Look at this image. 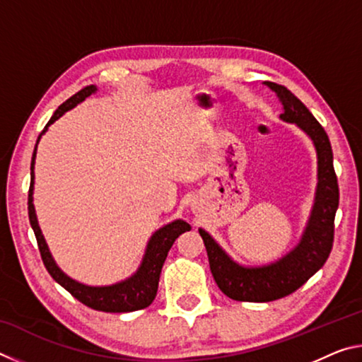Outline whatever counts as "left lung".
<instances>
[{"mask_svg":"<svg viewBox=\"0 0 362 362\" xmlns=\"http://www.w3.org/2000/svg\"><path fill=\"white\" fill-rule=\"evenodd\" d=\"M268 88L278 94L284 113L279 116L292 122L311 139L317 156V183L302 238L291 252L262 267H244L225 252L206 230L199 228L209 257L212 276L226 297L238 302H272L286 297L303 286L326 263L334 241V218L339 207V183L334 170V155L324 127L310 110L289 89L276 83Z\"/></svg>","mask_w":362,"mask_h":362,"instance_id":"obj_1","label":"left lung"}]
</instances>
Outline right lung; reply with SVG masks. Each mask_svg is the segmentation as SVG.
<instances>
[{
	"mask_svg": "<svg viewBox=\"0 0 362 362\" xmlns=\"http://www.w3.org/2000/svg\"><path fill=\"white\" fill-rule=\"evenodd\" d=\"M97 93V86L90 84L86 86L79 93L71 95L69 100H65L56 112H54L52 118L49 119L45 129L38 136L35 145V151L32 156V166H30V189H28V218L30 225L35 231L36 241H38V247L41 252L42 263H45L49 274L54 278L56 283H59L64 289L69 291L73 297L79 302L84 303L86 306L93 310L107 311V313H127V311H136L146 308L151 305L153 300L156 297L158 292V283H159V274H161V268L166 260L169 249L173 247L174 241L179 238L182 233L189 231L192 226L187 223L185 220L177 218L174 222L161 226V228L153 233L151 238L146 243L145 254L142 257V262L137 268V272L131 274L129 278L119 281V283L110 284V286H88L83 283H78L76 279L70 278L69 274H65L62 269L54 260L51 250L47 247V243L42 236L41 228L38 225V218H36V211L33 206V185H35V159H36V146H38L40 139L45 136L47 127L52 124L54 121H57L60 116L65 115L69 110L75 108L78 103H81L84 99H88L89 95Z\"/></svg>",
	"mask_w": 362,
	"mask_h": 362,
	"instance_id": "1",
	"label": "right lung"
}]
</instances>
